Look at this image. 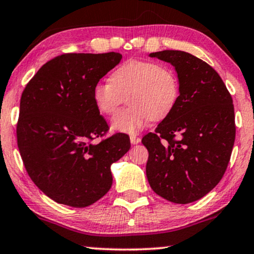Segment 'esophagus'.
Returning <instances> with one entry per match:
<instances>
[{
  "label": "esophagus",
  "instance_id": "1",
  "mask_svg": "<svg viewBox=\"0 0 254 254\" xmlns=\"http://www.w3.org/2000/svg\"><path fill=\"white\" fill-rule=\"evenodd\" d=\"M129 138H130L131 144H137V143H140V142H141V138L136 136V135H130Z\"/></svg>",
  "mask_w": 254,
  "mask_h": 254
}]
</instances>
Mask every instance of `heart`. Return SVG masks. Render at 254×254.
<instances>
[{
	"mask_svg": "<svg viewBox=\"0 0 254 254\" xmlns=\"http://www.w3.org/2000/svg\"><path fill=\"white\" fill-rule=\"evenodd\" d=\"M126 95L130 106L114 116L112 127L135 134L150 119H163L173 110L179 97L178 79L157 62L129 59L112 72L111 81H100L92 89L93 103L105 116L116 113Z\"/></svg>",
	"mask_w": 254,
	"mask_h": 254,
	"instance_id": "b5f03b06",
	"label": "heart"
}]
</instances>
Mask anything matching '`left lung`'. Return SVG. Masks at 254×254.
Wrapping results in <instances>:
<instances>
[{"instance_id": "left-lung-1", "label": "left lung", "mask_w": 254, "mask_h": 254, "mask_svg": "<svg viewBox=\"0 0 254 254\" xmlns=\"http://www.w3.org/2000/svg\"><path fill=\"white\" fill-rule=\"evenodd\" d=\"M178 74L179 97L173 110L148 133L145 166L149 185L175 203H190L220 183L235 143L231 95L209 64L183 51L150 53Z\"/></svg>"}]
</instances>
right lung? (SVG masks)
I'll return each instance as SVG.
<instances>
[{
    "instance_id": "obj_1",
    "label": "right lung",
    "mask_w": 254,
    "mask_h": 254,
    "mask_svg": "<svg viewBox=\"0 0 254 254\" xmlns=\"http://www.w3.org/2000/svg\"><path fill=\"white\" fill-rule=\"evenodd\" d=\"M123 55L67 53L46 62L22 93L17 144L27 175L55 202L83 208L112 186L111 165L129 150L126 134L109 130L92 89Z\"/></svg>"
}]
</instances>
